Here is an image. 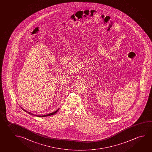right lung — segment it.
I'll list each match as a JSON object with an SVG mask.
<instances>
[{"label":"right lung","mask_w":152,"mask_h":152,"mask_svg":"<svg viewBox=\"0 0 152 152\" xmlns=\"http://www.w3.org/2000/svg\"><path fill=\"white\" fill-rule=\"evenodd\" d=\"M21 109L22 110H23L25 112H26L28 114H31V115H35V116H37V117H46V116H51V115H53L55 114H56V113L57 112H58V110L59 109H58V110H57L56 111H55V112H54L51 113H50V114H48L47 115H36L33 114L32 113H31V112H27V110H23V108L21 107Z\"/></svg>","instance_id":"obj_1"}]
</instances>
